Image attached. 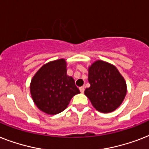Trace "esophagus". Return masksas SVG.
Masks as SVG:
<instances>
[{
  "label": "esophagus",
  "instance_id": "esophagus-1",
  "mask_svg": "<svg viewBox=\"0 0 149 149\" xmlns=\"http://www.w3.org/2000/svg\"><path fill=\"white\" fill-rule=\"evenodd\" d=\"M84 90H85V89H84V86H81V87H79V91H80V92H81L82 93L84 92Z\"/></svg>",
  "mask_w": 149,
  "mask_h": 149
}]
</instances>
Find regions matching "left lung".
<instances>
[{
    "mask_svg": "<svg viewBox=\"0 0 149 149\" xmlns=\"http://www.w3.org/2000/svg\"><path fill=\"white\" fill-rule=\"evenodd\" d=\"M91 84L84 91L91 104L100 112L110 113L118 108L127 93L125 79L110 63L98 60L89 68Z\"/></svg>",
    "mask_w": 149,
    "mask_h": 149,
    "instance_id": "left-lung-1",
    "label": "left lung"
}]
</instances>
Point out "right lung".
Returning a JSON list of instances; mask_svg holds the SVG:
<instances>
[{
    "label": "right lung",
    "mask_w": 149,
    "mask_h": 149,
    "mask_svg": "<svg viewBox=\"0 0 149 149\" xmlns=\"http://www.w3.org/2000/svg\"><path fill=\"white\" fill-rule=\"evenodd\" d=\"M30 91L36 106L48 114L63 111L72 97L80 93L73 78L66 74L63 58L42 66L31 79Z\"/></svg>",
    "instance_id": "add662e5"
}]
</instances>
